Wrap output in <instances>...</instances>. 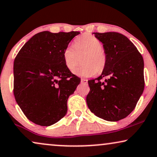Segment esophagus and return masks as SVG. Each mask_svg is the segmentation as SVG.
<instances>
[{
    "instance_id": "obj_1",
    "label": "esophagus",
    "mask_w": 157,
    "mask_h": 157,
    "mask_svg": "<svg viewBox=\"0 0 157 157\" xmlns=\"http://www.w3.org/2000/svg\"><path fill=\"white\" fill-rule=\"evenodd\" d=\"M81 83H85V84H86V83H88V80H86V79H84V78H81Z\"/></svg>"
}]
</instances>
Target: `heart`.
<instances>
[{
    "instance_id": "1",
    "label": "heart",
    "mask_w": 157,
    "mask_h": 157,
    "mask_svg": "<svg viewBox=\"0 0 157 157\" xmlns=\"http://www.w3.org/2000/svg\"><path fill=\"white\" fill-rule=\"evenodd\" d=\"M82 65L74 71V74L82 77L93 76L101 73L106 64V55L102 50V44L95 36L83 34L77 38L74 46L66 47L63 52L64 63L68 69L73 71L80 62Z\"/></svg>"
}]
</instances>
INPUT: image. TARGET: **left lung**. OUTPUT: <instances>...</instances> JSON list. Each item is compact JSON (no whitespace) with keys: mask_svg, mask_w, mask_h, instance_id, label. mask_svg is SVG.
Returning <instances> with one entry per match:
<instances>
[{"mask_svg":"<svg viewBox=\"0 0 157 157\" xmlns=\"http://www.w3.org/2000/svg\"><path fill=\"white\" fill-rule=\"evenodd\" d=\"M102 43L106 64L100 76L88 81V107L96 117L118 121L134 110L144 89V59L127 37L117 32L94 33ZM105 78L102 82L100 79Z\"/></svg>","mask_w":157,"mask_h":157,"instance_id":"8db88e82","label":"left lung"}]
</instances>
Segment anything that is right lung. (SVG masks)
<instances>
[{"mask_svg":"<svg viewBox=\"0 0 157 157\" xmlns=\"http://www.w3.org/2000/svg\"><path fill=\"white\" fill-rule=\"evenodd\" d=\"M78 31H43L25 43L13 63V93L30 121L49 126L68 110L67 101L81 82L68 69L63 52Z\"/></svg>","mask_w":157,"mask_h":157,"instance_id":"add662e5","label":"right lung"}]
</instances>
